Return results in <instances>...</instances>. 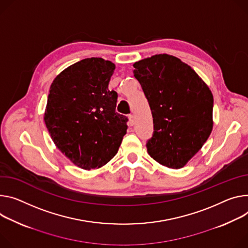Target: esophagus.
Masks as SVG:
<instances>
[{
	"instance_id": "1",
	"label": "esophagus",
	"mask_w": 248,
	"mask_h": 248,
	"mask_svg": "<svg viewBox=\"0 0 248 248\" xmlns=\"http://www.w3.org/2000/svg\"><path fill=\"white\" fill-rule=\"evenodd\" d=\"M128 124L129 125H133L134 124V118L132 115L128 116Z\"/></svg>"
}]
</instances>
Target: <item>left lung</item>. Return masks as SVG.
Returning <instances> with one entry per match:
<instances>
[{
  "label": "left lung",
  "mask_w": 248,
  "mask_h": 248,
  "mask_svg": "<svg viewBox=\"0 0 248 248\" xmlns=\"http://www.w3.org/2000/svg\"><path fill=\"white\" fill-rule=\"evenodd\" d=\"M133 67L153 117L147 152L163 166L182 168L213 130L211 90L191 66L169 54L144 58Z\"/></svg>",
  "instance_id": "obj_1"
}]
</instances>
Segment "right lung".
Returning a JSON list of instances; mask_svg holds the SVG:
<instances>
[{
	"mask_svg": "<svg viewBox=\"0 0 248 248\" xmlns=\"http://www.w3.org/2000/svg\"><path fill=\"white\" fill-rule=\"evenodd\" d=\"M115 68L108 60L86 58L50 86L44 123L57 148L85 170L114 158L126 133L127 118L116 111L118 94L108 88Z\"/></svg>",
	"mask_w": 248,
	"mask_h": 248,
	"instance_id": "1",
	"label": "right lung"
}]
</instances>
